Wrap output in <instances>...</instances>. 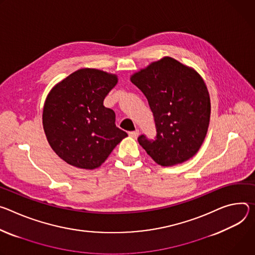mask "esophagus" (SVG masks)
Returning <instances> with one entry per match:
<instances>
[{"label": "esophagus", "instance_id": "obj_1", "mask_svg": "<svg viewBox=\"0 0 255 255\" xmlns=\"http://www.w3.org/2000/svg\"><path fill=\"white\" fill-rule=\"evenodd\" d=\"M138 133H139L138 129H135V130H132V131H129V132H128L129 136H131V137H133V138H136V137L138 136Z\"/></svg>", "mask_w": 255, "mask_h": 255}]
</instances>
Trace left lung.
Instances as JSON below:
<instances>
[{"mask_svg":"<svg viewBox=\"0 0 255 255\" xmlns=\"http://www.w3.org/2000/svg\"><path fill=\"white\" fill-rule=\"evenodd\" d=\"M130 81L146 96L153 112L156 136L137 137L148 155L161 166L182 163L195 155L211 116L210 95L202 77L166 56L131 76Z\"/></svg>","mask_w":255,"mask_h":255,"instance_id":"obj_1","label":"left lung"}]
</instances>
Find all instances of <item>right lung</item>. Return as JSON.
<instances>
[{"label":"right lung","instance_id":"right-lung-1","mask_svg":"<svg viewBox=\"0 0 255 255\" xmlns=\"http://www.w3.org/2000/svg\"><path fill=\"white\" fill-rule=\"evenodd\" d=\"M116 75L95 69L71 74L50 91L42 115L51 149L68 164L95 169L128 133L116 126V113L103 100Z\"/></svg>","mask_w":255,"mask_h":255}]
</instances>
